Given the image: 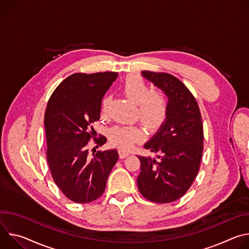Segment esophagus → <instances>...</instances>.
<instances>
[{"instance_id": "34e87169", "label": "esophagus", "mask_w": 249, "mask_h": 249, "mask_svg": "<svg viewBox=\"0 0 249 249\" xmlns=\"http://www.w3.org/2000/svg\"><path fill=\"white\" fill-rule=\"evenodd\" d=\"M130 154L128 152H125V151H122V150H119V156L121 159H124V158H127Z\"/></svg>"}]
</instances>
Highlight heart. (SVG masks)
<instances>
[{
	"instance_id": "heart-1",
	"label": "heart",
	"mask_w": 249,
	"mask_h": 249,
	"mask_svg": "<svg viewBox=\"0 0 249 249\" xmlns=\"http://www.w3.org/2000/svg\"><path fill=\"white\" fill-rule=\"evenodd\" d=\"M127 96L138 105L139 118L145 127L158 130L167 119L169 103L165 94L160 90H150L146 81L138 76L130 75L123 83ZM107 98L101 102L102 111L106 110ZM111 143L123 151L130 150L136 142L143 137V132L135 126H115L108 134Z\"/></svg>"
}]
</instances>
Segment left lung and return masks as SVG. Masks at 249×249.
Returning <instances> with one entry per match:
<instances>
[{
	"label": "left lung",
	"instance_id": "8db88e82",
	"mask_svg": "<svg viewBox=\"0 0 249 249\" xmlns=\"http://www.w3.org/2000/svg\"><path fill=\"white\" fill-rule=\"evenodd\" d=\"M144 78L168 96L166 121L144 148L159 154L158 160L138 157L140 193L155 203L181 198L195 180L203 155L204 132L199 105L186 86L167 73L142 71Z\"/></svg>",
	"mask_w": 249,
	"mask_h": 249
}]
</instances>
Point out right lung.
<instances>
[{
	"instance_id": "obj_1",
	"label": "right lung",
	"mask_w": 249,
	"mask_h": 249,
	"mask_svg": "<svg viewBox=\"0 0 249 249\" xmlns=\"http://www.w3.org/2000/svg\"><path fill=\"white\" fill-rule=\"evenodd\" d=\"M117 76L115 72L73 74L48 100L44 115L48 165L55 184L75 203H90L103 194L119 158L116 150L92 155L89 150L90 139L96 148L106 142L105 137L95 138L92 124L99 120L102 97Z\"/></svg>"
}]
</instances>
